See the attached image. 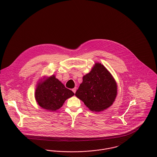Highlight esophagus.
Listing matches in <instances>:
<instances>
[{
    "instance_id": "obj_1",
    "label": "esophagus",
    "mask_w": 157,
    "mask_h": 157,
    "mask_svg": "<svg viewBox=\"0 0 157 157\" xmlns=\"http://www.w3.org/2000/svg\"><path fill=\"white\" fill-rule=\"evenodd\" d=\"M76 90H77V88H73V89L72 90L73 91V92H74V93H75Z\"/></svg>"
}]
</instances>
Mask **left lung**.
Listing matches in <instances>:
<instances>
[{"label": "left lung", "mask_w": 157, "mask_h": 157, "mask_svg": "<svg viewBox=\"0 0 157 157\" xmlns=\"http://www.w3.org/2000/svg\"><path fill=\"white\" fill-rule=\"evenodd\" d=\"M117 94V83L103 65L96 63L90 73L84 75L75 96L90 111L100 112L110 107Z\"/></svg>", "instance_id": "1"}]
</instances>
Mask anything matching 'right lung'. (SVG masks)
Wrapping results in <instances>:
<instances>
[{"instance_id":"obj_1","label":"right lung","mask_w":157,"mask_h":157,"mask_svg":"<svg viewBox=\"0 0 157 157\" xmlns=\"http://www.w3.org/2000/svg\"><path fill=\"white\" fill-rule=\"evenodd\" d=\"M74 95V93L65 88L54 75L38 83L35 92L37 104L49 111L60 109L65 100Z\"/></svg>"}]
</instances>
